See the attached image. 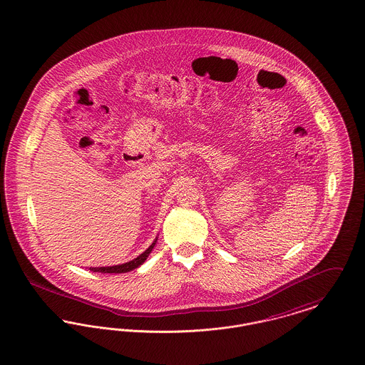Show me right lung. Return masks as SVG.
Instances as JSON below:
<instances>
[{
    "label": "right lung",
    "instance_id": "obj_1",
    "mask_svg": "<svg viewBox=\"0 0 365 365\" xmlns=\"http://www.w3.org/2000/svg\"><path fill=\"white\" fill-rule=\"evenodd\" d=\"M155 242H157V237L151 242L150 247L143 254H140L139 257L129 260L127 263H121V264H115V266H105V267H89V270L95 272V273H110V274H113V273H115V274H118V273H128L130 270L139 267L142 263H145V260L150 255L153 248L155 247Z\"/></svg>",
    "mask_w": 365,
    "mask_h": 365
}]
</instances>
